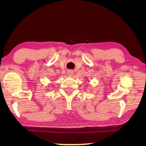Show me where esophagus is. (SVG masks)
Listing matches in <instances>:
<instances>
[{"label": "esophagus", "mask_w": 146, "mask_h": 146, "mask_svg": "<svg viewBox=\"0 0 146 146\" xmlns=\"http://www.w3.org/2000/svg\"><path fill=\"white\" fill-rule=\"evenodd\" d=\"M67 74L69 76H72L73 75V71L72 70H68L67 72Z\"/></svg>", "instance_id": "1"}]
</instances>
